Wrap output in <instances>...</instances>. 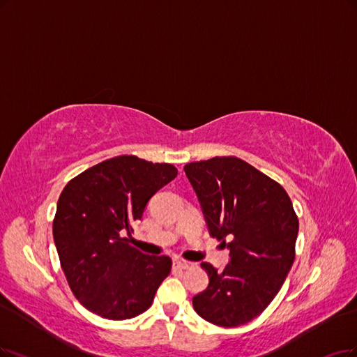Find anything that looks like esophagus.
I'll return each mask as SVG.
<instances>
[{
    "label": "esophagus",
    "mask_w": 357,
    "mask_h": 357,
    "mask_svg": "<svg viewBox=\"0 0 357 357\" xmlns=\"http://www.w3.org/2000/svg\"><path fill=\"white\" fill-rule=\"evenodd\" d=\"M191 265H192L191 261H187V260H181V259H176V260L174 261V268H176V269H181V271L191 268Z\"/></svg>",
    "instance_id": "34e87169"
}]
</instances>
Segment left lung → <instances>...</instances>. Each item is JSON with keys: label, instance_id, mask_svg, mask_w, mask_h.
<instances>
[{"label": "left lung", "instance_id": "obj_1", "mask_svg": "<svg viewBox=\"0 0 357 357\" xmlns=\"http://www.w3.org/2000/svg\"><path fill=\"white\" fill-rule=\"evenodd\" d=\"M199 197L210 235L229 248L222 273L202 263L208 287L194 296L203 319L225 328L244 325L281 289L296 257L298 218L278 182L234 155L183 166Z\"/></svg>", "mask_w": 357, "mask_h": 357}]
</instances>
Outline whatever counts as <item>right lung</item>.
Here are the masks:
<instances>
[{
  "label": "right lung",
  "instance_id": "1",
  "mask_svg": "<svg viewBox=\"0 0 357 357\" xmlns=\"http://www.w3.org/2000/svg\"><path fill=\"white\" fill-rule=\"evenodd\" d=\"M176 175L174 165L117 155L63 188L52 236L72 293L89 312L123 321L151 306L172 260L141 253L128 235L151 197Z\"/></svg>",
  "mask_w": 357,
  "mask_h": 357
}]
</instances>
